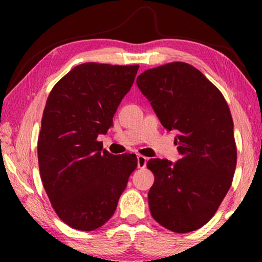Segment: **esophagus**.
I'll return each mask as SVG.
<instances>
[{"mask_svg":"<svg viewBox=\"0 0 262 262\" xmlns=\"http://www.w3.org/2000/svg\"><path fill=\"white\" fill-rule=\"evenodd\" d=\"M147 162H148V158L142 156V155H139L137 156V167L139 168H144L147 166Z\"/></svg>","mask_w":262,"mask_h":262,"instance_id":"34e87169","label":"esophagus"}]
</instances>
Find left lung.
Instances as JSON below:
<instances>
[{"instance_id":"obj_1","label":"left lung","mask_w":262,"mask_h":262,"mask_svg":"<svg viewBox=\"0 0 262 262\" xmlns=\"http://www.w3.org/2000/svg\"><path fill=\"white\" fill-rule=\"evenodd\" d=\"M136 84L164 128L176 129L181 158H151L155 176L148 194L151 216L177 233L209 222L231 187L237 164L233 121L222 92L185 62L148 69Z\"/></svg>"}]
</instances>
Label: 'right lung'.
<instances>
[{
  "label": "right lung",
  "instance_id": "right-lung-1",
  "mask_svg": "<svg viewBox=\"0 0 262 262\" xmlns=\"http://www.w3.org/2000/svg\"><path fill=\"white\" fill-rule=\"evenodd\" d=\"M139 64L88 62L64 75L48 96L38 137L40 178L56 215L81 231L104 225L117 209L135 155H114L97 140L130 90Z\"/></svg>",
  "mask_w": 262,
  "mask_h": 262
}]
</instances>
